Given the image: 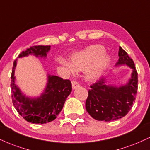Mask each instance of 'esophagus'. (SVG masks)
<instances>
[{"instance_id":"obj_1","label":"esophagus","mask_w":150,"mask_h":150,"mask_svg":"<svg viewBox=\"0 0 150 150\" xmlns=\"http://www.w3.org/2000/svg\"><path fill=\"white\" fill-rule=\"evenodd\" d=\"M79 86H80V84H79L77 81H75V80L72 81V86H73V89H76V88L78 87Z\"/></svg>"}]
</instances>
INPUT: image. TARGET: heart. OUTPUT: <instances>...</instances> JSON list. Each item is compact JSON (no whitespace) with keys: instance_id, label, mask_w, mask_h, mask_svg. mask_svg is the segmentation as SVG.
<instances>
[{"instance_id":"obj_1","label":"heart","mask_w":150,"mask_h":150,"mask_svg":"<svg viewBox=\"0 0 150 150\" xmlns=\"http://www.w3.org/2000/svg\"><path fill=\"white\" fill-rule=\"evenodd\" d=\"M60 62L72 72L74 70H83L86 68V78L94 80L100 76L107 67L109 57L105 53L103 46L95 45L72 55L70 64L64 61Z\"/></svg>"}]
</instances>
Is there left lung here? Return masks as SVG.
<instances>
[{
  "label": "left lung",
  "instance_id": "8db88e82",
  "mask_svg": "<svg viewBox=\"0 0 150 150\" xmlns=\"http://www.w3.org/2000/svg\"><path fill=\"white\" fill-rule=\"evenodd\" d=\"M116 65L126 64L133 69L131 78L126 85L116 87L105 84L103 79L90 86L86 100V110L98 121L117 120L127 115L136 100L138 90V73L134 62L120 47Z\"/></svg>",
  "mask_w": 150,
  "mask_h": 150
}]
</instances>
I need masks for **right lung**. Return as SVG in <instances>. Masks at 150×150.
I'll return each mask as SVG.
<instances>
[{"instance_id": "add662e5", "label": "right lung", "mask_w": 150, "mask_h": 150, "mask_svg": "<svg viewBox=\"0 0 150 150\" xmlns=\"http://www.w3.org/2000/svg\"><path fill=\"white\" fill-rule=\"evenodd\" d=\"M50 50V45L32 46L26 51L21 52L18 58L29 54L45 57ZM16 64L17 59L13 64L10 86L12 103L18 113L27 122L33 124H46L54 120L64 107L66 98L71 93L70 81L54 75H49L45 92L39 98H30L21 93L14 83Z\"/></svg>"}]
</instances>
